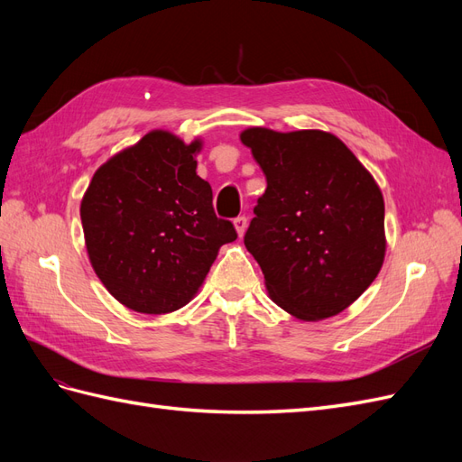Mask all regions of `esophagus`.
I'll list each match as a JSON object with an SVG mask.
<instances>
[{
	"label": "esophagus",
	"instance_id": "obj_1",
	"mask_svg": "<svg viewBox=\"0 0 462 462\" xmlns=\"http://www.w3.org/2000/svg\"><path fill=\"white\" fill-rule=\"evenodd\" d=\"M235 229H236V235L239 236H243L245 235V231H246V226H248V219L245 217V216H239V217H235Z\"/></svg>",
	"mask_w": 462,
	"mask_h": 462
}]
</instances>
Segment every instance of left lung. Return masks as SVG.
I'll list each match as a JSON object with an SVG mask.
<instances>
[{
	"label": "left lung",
	"mask_w": 462,
	"mask_h": 462,
	"mask_svg": "<svg viewBox=\"0 0 462 462\" xmlns=\"http://www.w3.org/2000/svg\"><path fill=\"white\" fill-rule=\"evenodd\" d=\"M241 141L268 180L245 246L272 300L304 321L343 312L382 270L380 187L331 133L253 127Z\"/></svg>",
	"instance_id": "obj_1"
}]
</instances>
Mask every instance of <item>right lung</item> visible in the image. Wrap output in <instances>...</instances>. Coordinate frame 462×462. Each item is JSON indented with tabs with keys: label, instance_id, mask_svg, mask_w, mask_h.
I'll list each match as a JSON object with an SVG mask.
<instances>
[{
	"label": "right lung",
	"instance_id": "1",
	"mask_svg": "<svg viewBox=\"0 0 462 462\" xmlns=\"http://www.w3.org/2000/svg\"><path fill=\"white\" fill-rule=\"evenodd\" d=\"M202 143L152 131L97 170L80 202L88 258L127 309L167 314L202 285L233 223L219 219L212 187L197 175Z\"/></svg>",
	"mask_w": 462,
	"mask_h": 462
}]
</instances>
